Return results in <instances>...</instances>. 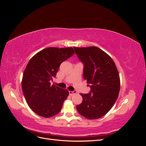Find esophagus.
<instances>
[{
    "mask_svg": "<svg viewBox=\"0 0 146 146\" xmlns=\"http://www.w3.org/2000/svg\"><path fill=\"white\" fill-rule=\"evenodd\" d=\"M69 95L70 96H72L74 94H76L77 93V91H69Z\"/></svg>",
    "mask_w": 146,
    "mask_h": 146,
    "instance_id": "34e87169",
    "label": "esophagus"
}]
</instances>
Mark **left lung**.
<instances>
[{
  "mask_svg": "<svg viewBox=\"0 0 146 146\" xmlns=\"http://www.w3.org/2000/svg\"><path fill=\"white\" fill-rule=\"evenodd\" d=\"M84 64L83 78L91 88L89 94H80L83 101L76 106L79 114L88 119L100 118L116 102L120 90V77L111 56L94 46L74 47Z\"/></svg>",
  "mask_w": 146,
  "mask_h": 146,
  "instance_id": "left-lung-1",
  "label": "left lung"
}]
</instances>
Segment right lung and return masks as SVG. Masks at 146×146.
<instances>
[{
	"label": "right lung",
	"instance_id": "obj_1",
	"mask_svg": "<svg viewBox=\"0 0 146 146\" xmlns=\"http://www.w3.org/2000/svg\"><path fill=\"white\" fill-rule=\"evenodd\" d=\"M75 53L72 47H47L35 54L26 66L22 89L30 109L38 115L50 117L58 114L69 91L50 80L55 77L63 61Z\"/></svg>",
	"mask_w": 146,
	"mask_h": 146
}]
</instances>
